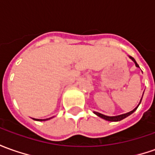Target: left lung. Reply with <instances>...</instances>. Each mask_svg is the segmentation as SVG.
I'll list each match as a JSON object with an SVG mask.
<instances>
[{
  "label": "left lung",
  "instance_id": "1",
  "mask_svg": "<svg viewBox=\"0 0 155 155\" xmlns=\"http://www.w3.org/2000/svg\"><path fill=\"white\" fill-rule=\"evenodd\" d=\"M129 58H130V59L132 60L134 63H135V65L136 67H137V68H139V65L137 64V62H136V60L132 58V57H130V56H129ZM142 98H143V97H142ZM142 98H141V100H140V103L138 104V105L133 110H131V111H130V112H128V113L126 114H120V115H116V116H108V115H104V114H100L98 113V112H96V111H94L93 113L95 114L96 115H97L98 117L102 118V119H104V120H108V121H120V120H123V119H125V118L128 117L129 115H130L132 113H134L136 110H137V108H138V106H139V104H141V101H142Z\"/></svg>",
  "mask_w": 155,
  "mask_h": 155
}]
</instances>
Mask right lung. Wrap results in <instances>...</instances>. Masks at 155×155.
Masks as SVG:
<instances>
[{"label": "right lung", "instance_id": "right-lung-1", "mask_svg": "<svg viewBox=\"0 0 155 155\" xmlns=\"http://www.w3.org/2000/svg\"><path fill=\"white\" fill-rule=\"evenodd\" d=\"M52 117L51 118H48V119H43V120H41V119H33V120H37V121H46V120H50V119H51Z\"/></svg>", "mask_w": 155, "mask_h": 155}]
</instances>
